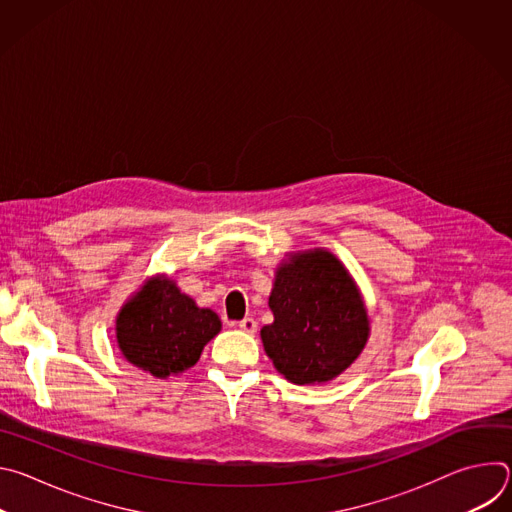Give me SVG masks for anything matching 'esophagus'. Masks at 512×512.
<instances>
[{"mask_svg":"<svg viewBox=\"0 0 512 512\" xmlns=\"http://www.w3.org/2000/svg\"><path fill=\"white\" fill-rule=\"evenodd\" d=\"M239 328H241L243 332H247V334H255V332H257V322H255L253 318H243V320L239 322Z\"/></svg>","mask_w":512,"mask_h":512,"instance_id":"esophagus-1","label":"esophagus"}]
</instances>
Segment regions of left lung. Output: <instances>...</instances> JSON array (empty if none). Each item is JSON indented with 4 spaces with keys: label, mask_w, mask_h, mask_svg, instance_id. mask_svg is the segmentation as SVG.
<instances>
[{
    "label": "left lung",
    "mask_w": 512,
    "mask_h": 512,
    "mask_svg": "<svg viewBox=\"0 0 512 512\" xmlns=\"http://www.w3.org/2000/svg\"><path fill=\"white\" fill-rule=\"evenodd\" d=\"M269 308L275 320L261 330L265 352L296 385L332 381L367 344V308L348 271L328 251H306L283 263Z\"/></svg>",
    "instance_id": "1"
}]
</instances>
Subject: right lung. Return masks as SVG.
Here are the masks:
<instances>
[{
  "label": "right lung",
  "mask_w": 512,
  "mask_h": 512,
  "mask_svg": "<svg viewBox=\"0 0 512 512\" xmlns=\"http://www.w3.org/2000/svg\"><path fill=\"white\" fill-rule=\"evenodd\" d=\"M218 332V316L198 308L166 277L150 279L117 316L123 356L158 379L194 367L206 342Z\"/></svg>",
  "instance_id": "obj_1"
}]
</instances>
